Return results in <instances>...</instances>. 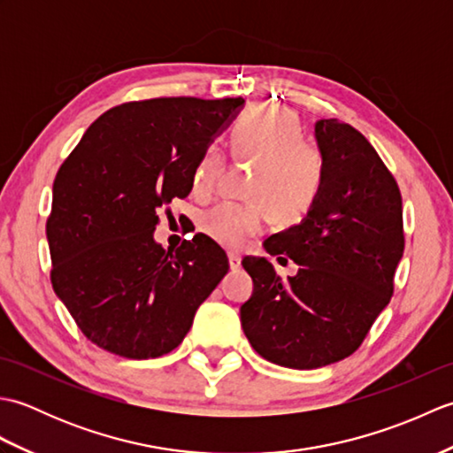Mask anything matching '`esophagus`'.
I'll return each instance as SVG.
<instances>
[{
  "label": "esophagus",
  "mask_w": 453,
  "mask_h": 453,
  "mask_svg": "<svg viewBox=\"0 0 453 453\" xmlns=\"http://www.w3.org/2000/svg\"><path fill=\"white\" fill-rule=\"evenodd\" d=\"M227 258H229V268H232V271H237V268H242V257H239L237 253H229Z\"/></svg>",
  "instance_id": "obj_1"
}]
</instances>
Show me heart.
<instances>
[{
  "label": "heart",
  "instance_id": "heart-1",
  "mask_svg": "<svg viewBox=\"0 0 453 453\" xmlns=\"http://www.w3.org/2000/svg\"><path fill=\"white\" fill-rule=\"evenodd\" d=\"M297 114L276 104H257L237 119L232 130V156L255 163L247 196L253 202H221L202 216L200 227L208 237L229 249H242L263 234L268 210L280 221H296L310 211L325 185V156L315 143L302 138ZM226 157L210 146L202 153L192 190L208 196L224 175Z\"/></svg>",
  "mask_w": 453,
  "mask_h": 453
}]
</instances>
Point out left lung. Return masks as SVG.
<instances>
[{"label": "left lung", "mask_w": 453, "mask_h": 453, "mask_svg": "<svg viewBox=\"0 0 453 453\" xmlns=\"http://www.w3.org/2000/svg\"><path fill=\"white\" fill-rule=\"evenodd\" d=\"M315 136L326 169L321 195L300 226L265 242L300 271L282 280L266 258H243L255 284L242 305L247 339L265 360L294 370L360 349L405 251L401 190L372 143L336 119L317 122Z\"/></svg>", "instance_id": "8db88e82"}]
</instances>
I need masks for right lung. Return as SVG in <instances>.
I'll return each mask as SVG.
<instances>
[{"label":"right lung","instance_id":"1","mask_svg":"<svg viewBox=\"0 0 453 453\" xmlns=\"http://www.w3.org/2000/svg\"><path fill=\"white\" fill-rule=\"evenodd\" d=\"M242 97H157L103 112L60 165L46 219L50 282L99 349L148 360L175 350L229 271L216 242H153L163 206L185 198L208 143Z\"/></svg>","mask_w":453,"mask_h":453}]
</instances>
